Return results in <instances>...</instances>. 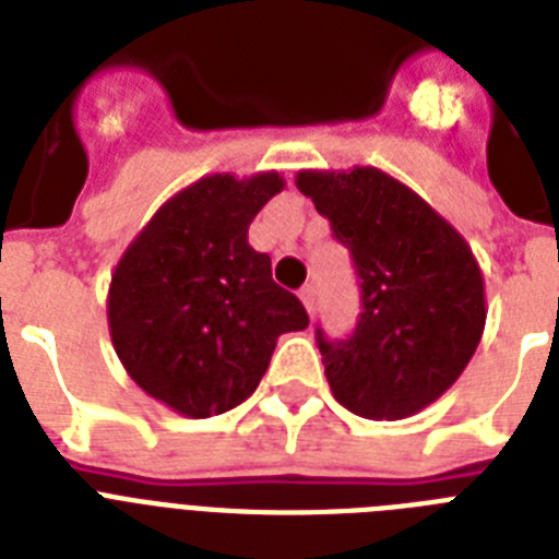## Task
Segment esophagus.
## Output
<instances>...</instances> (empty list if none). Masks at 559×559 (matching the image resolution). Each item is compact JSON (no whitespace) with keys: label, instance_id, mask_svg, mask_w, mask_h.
<instances>
[{"label":"esophagus","instance_id":"1","mask_svg":"<svg viewBox=\"0 0 559 559\" xmlns=\"http://www.w3.org/2000/svg\"><path fill=\"white\" fill-rule=\"evenodd\" d=\"M300 300H302V306L308 308V311H314V306H317L314 285H302V288H300Z\"/></svg>","mask_w":559,"mask_h":559}]
</instances>
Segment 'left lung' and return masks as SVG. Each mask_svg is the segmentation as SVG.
Wrapping results in <instances>:
<instances>
[{
	"label": "left lung",
	"mask_w": 559,
	"mask_h": 559,
	"mask_svg": "<svg viewBox=\"0 0 559 559\" xmlns=\"http://www.w3.org/2000/svg\"><path fill=\"white\" fill-rule=\"evenodd\" d=\"M297 187L349 248L360 285L346 341L317 325L334 399L372 421L415 415L456 383L485 332V280L471 245L381 169H302Z\"/></svg>",
	"instance_id": "obj_1"
}]
</instances>
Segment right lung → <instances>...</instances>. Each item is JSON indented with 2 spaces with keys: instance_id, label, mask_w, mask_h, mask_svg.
<instances>
[{
  "instance_id": "obj_1",
  "label": "right lung",
  "mask_w": 559,
  "mask_h": 559,
  "mask_svg": "<svg viewBox=\"0 0 559 559\" xmlns=\"http://www.w3.org/2000/svg\"><path fill=\"white\" fill-rule=\"evenodd\" d=\"M285 181L280 173L199 178L160 204L120 257L109 285V334L129 378L187 418L242 404L276 337L308 314L271 280L248 227Z\"/></svg>"
}]
</instances>
